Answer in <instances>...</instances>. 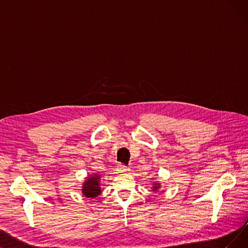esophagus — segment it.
I'll use <instances>...</instances> for the list:
<instances>
[{"instance_id": "34e87169", "label": "esophagus", "mask_w": 248, "mask_h": 248, "mask_svg": "<svg viewBox=\"0 0 248 248\" xmlns=\"http://www.w3.org/2000/svg\"><path fill=\"white\" fill-rule=\"evenodd\" d=\"M116 171H117V173H125V172L129 171V169L122 164H119L116 166Z\"/></svg>"}]
</instances>
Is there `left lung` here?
I'll list each match as a JSON object with an SVG mask.
<instances>
[{
  "label": "left lung",
  "instance_id": "left-lung-1",
  "mask_svg": "<svg viewBox=\"0 0 248 248\" xmlns=\"http://www.w3.org/2000/svg\"><path fill=\"white\" fill-rule=\"evenodd\" d=\"M161 188V184H159L158 182H155V183L153 184V190L152 191H158Z\"/></svg>",
  "mask_w": 248,
  "mask_h": 248
}]
</instances>
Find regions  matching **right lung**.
<instances>
[{"instance_id": "add662e5", "label": "right lung", "mask_w": 248, "mask_h": 248, "mask_svg": "<svg viewBox=\"0 0 248 248\" xmlns=\"http://www.w3.org/2000/svg\"><path fill=\"white\" fill-rule=\"evenodd\" d=\"M100 175H89L82 185V194L87 198H94L100 195Z\"/></svg>"}]
</instances>
